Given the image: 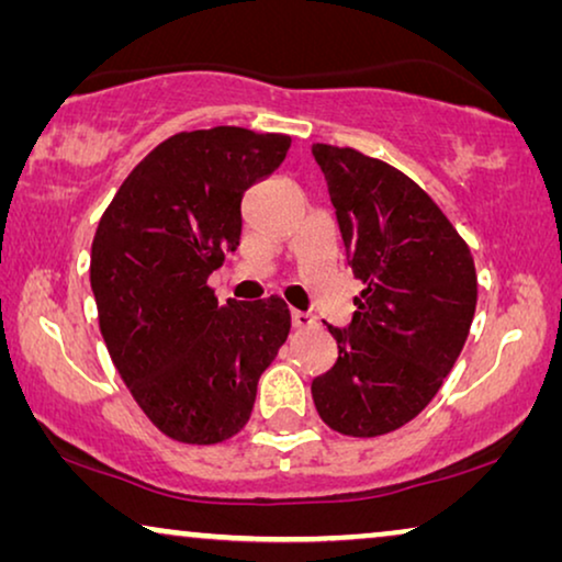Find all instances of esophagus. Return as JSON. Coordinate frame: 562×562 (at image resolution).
<instances>
[{
    "instance_id": "obj_1",
    "label": "esophagus",
    "mask_w": 562,
    "mask_h": 562,
    "mask_svg": "<svg viewBox=\"0 0 562 562\" xmlns=\"http://www.w3.org/2000/svg\"><path fill=\"white\" fill-rule=\"evenodd\" d=\"M291 325H294L296 329H304V327H312L314 319H312V314L299 312V310H291Z\"/></svg>"
}]
</instances>
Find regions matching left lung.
<instances>
[{"mask_svg": "<svg viewBox=\"0 0 562 562\" xmlns=\"http://www.w3.org/2000/svg\"><path fill=\"white\" fill-rule=\"evenodd\" d=\"M348 263L366 289L337 360L312 381L322 422L350 437L394 432L440 391L463 350L479 279L471 248L409 176L352 148L312 145Z\"/></svg>", "mask_w": 562, "mask_h": 562, "instance_id": "1", "label": "left lung"}]
</instances>
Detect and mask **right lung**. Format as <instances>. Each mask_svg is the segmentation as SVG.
<instances>
[{
	"mask_svg": "<svg viewBox=\"0 0 562 562\" xmlns=\"http://www.w3.org/2000/svg\"><path fill=\"white\" fill-rule=\"evenodd\" d=\"M289 145L245 127L179 133L133 168L99 220L89 268L99 329L130 394L171 440L240 432L289 337L283 299L220 304L206 286L240 245L245 189Z\"/></svg>",
	"mask_w": 562,
	"mask_h": 562,
	"instance_id": "obj_1",
	"label": "right lung"
}]
</instances>
